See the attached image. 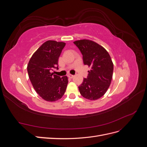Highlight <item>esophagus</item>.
Instances as JSON below:
<instances>
[{
    "label": "esophagus",
    "mask_w": 147,
    "mask_h": 147,
    "mask_svg": "<svg viewBox=\"0 0 147 147\" xmlns=\"http://www.w3.org/2000/svg\"><path fill=\"white\" fill-rule=\"evenodd\" d=\"M67 77H69V78H72L74 77V75H71V74H68V75H67Z\"/></svg>",
    "instance_id": "34e87169"
}]
</instances>
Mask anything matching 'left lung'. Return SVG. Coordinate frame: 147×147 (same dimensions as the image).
I'll use <instances>...</instances> for the list:
<instances>
[{
    "instance_id": "1",
    "label": "left lung",
    "mask_w": 147,
    "mask_h": 147,
    "mask_svg": "<svg viewBox=\"0 0 147 147\" xmlns=\"http://www.w3.org/2000/svg\"><path fill=\"white\" fill-rule=\"evenodd\" d=\"M82 53L84 65L91 67L86 78L78 86L81 95L87 99L96 100L104 95L112 81L113 64L105 49L90 40L74 42Z\"/></svg>"
}]
</instances>
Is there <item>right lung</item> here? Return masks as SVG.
Masks as SVG:
<instances>
[{"label": "right lung", "mask_w": 147, "mask_h": 147, "mask_svg": "<svg viewBox=\"0 0 147 147\" xmlns=\"http://www.w3.org/2000/svg\"><path fill=\"white\" fill-rule=\"evenodd\" d=\"M65 43L48 40L31 57L28 72L34 90L44 100L54 102L64 94L68 83L67 76L61 77L51 73L57 68L59 57Z\"/></svg>", "instance_id": "add662e5"}]
</instances>
